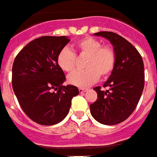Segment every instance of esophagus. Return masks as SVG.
I'll list each match as a JSON object with an SVG mask.
<instances>
[{
    "instance_id": "esophagus-1",
    "label": "esophagus",
    "mask_w": 157,
    "mask_h": 157,
    "mask_svg": "<svg viewBox=\"0 0 157 157\" xmlns=\"http://www.w3.org/2000/svg\"><path fill=\"white\" fill-rule=\"evenodd\" d=\"M78 91H79L80 93H83V92H86L87 90H86V89H84V88H79V89H78Z\"/></svg>"
}]
</instances>
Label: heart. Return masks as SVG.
I'll return each mask as SVG.
<instances>
[{"label":"heart","mask_w":157,"mask_h":157,"mask_svg":"<svg viewBox=\"0 0 157 157\" xmlns=\"http://www.w3.org/2000/svg\"><path fill=\"white\" fill-rule=\"evenodd\" d=\"M79 54L86 55L85 67L82 71H76L67 77L71 86L87 87L95 83L101 77H106L113 71L116 63L114 50L110 47L102 46L99 40L92 37H86L77 42L74 46ZM76 57L71 49L65 47L57 56V65L65 72L74 70Z\"/></svg>","instance_id":"heart-1"}]
</instances>
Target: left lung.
<instances>
[{"instance_id":"obj_1","label":"left lung","mask_w":157,"mask_h":157,"mask_svg":"<svg viewBox=\"0 0 157 157\" xmlns=\"http://www.w3.org/2000/svg\"><path fill=\"white\" fill-rule=\"evenodd\" d=\"M113 46L116 63L104 84L106 91L97 86V100L90 105L91 116L100 124L114 125L127 119L134 111L144 87V66L138 51L128 40L112 32H98Z\"/></svg>"}]
</instances>
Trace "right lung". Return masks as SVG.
<instances>
[{
    "instance_id": "add662e5",
    "label": "right lung",
    "mask_w": 157,
    "mask_h": 157,
    "mask_svg": "<svg viewBox=\"0 0 157 157\" xmlns=\"http://www.w3.org/2000/svg\"><path fill=\"white\" fill-rule=\"evenodd\" d=\"M66 36H43L29 42L15 58L12 85L19 104L27 117L41 125H53L68 114L74 86H63L64 71L57 65L59 52L68 44Z\"/></svg>"
}]
</instances>
